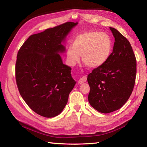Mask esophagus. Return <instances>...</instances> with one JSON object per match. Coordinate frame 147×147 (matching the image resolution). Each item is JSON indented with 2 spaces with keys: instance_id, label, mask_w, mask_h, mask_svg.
<instances>
[{
  "instance_id": "1",
  "label": "esophagus",
  "mask_w": 147,
  "mask_h": 147,
  "mask_svg": "<svg viewBox=\"0 0 147 147\" xmlns=\"http://www.w3.org/2000/svg\"><path fill=\"white\" fill-rule=\"evenodd\" d=\"M86 80H87V77L86 76H84L83 77L81 78L78 81V83L80 84H82V83H83L86 82Z\"/></svg>"
}]
</instances>
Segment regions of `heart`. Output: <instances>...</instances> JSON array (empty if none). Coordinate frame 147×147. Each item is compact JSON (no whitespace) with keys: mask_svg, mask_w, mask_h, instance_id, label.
<instances>
[{"mask_svg":"<svg viewBox=\"0 0 147 147\" xmlns=\"http://www.w3.org/2000/svg\"><path fill=\"white\" fill-rule=\"evenodd\" d=\"M113 49V42L107 34L96 31H88L78 35L73 45L67 50V59L71 65H74L82 55V61L87 66L96 68L104 65L110 57Z\"/></svg>","mask_w":147,"mask_h":147,"instance_id":"heart-1","label":"heart"}]
</instances>
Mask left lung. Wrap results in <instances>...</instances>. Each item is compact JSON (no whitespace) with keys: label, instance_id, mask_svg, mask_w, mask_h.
Instances as JSON below:
<instances>
[{"label":"left lung","instance_id":"left-lung-1","mask_svg":"<svg viewBox=\"0 0 147 147\" xmlns=\"http://www.w3.org/2000/svg\"><path fill=\"white\" fill-rule=\"evenodd\" d=\"M110 30L115 38L110 57L93 69L87 78L90 104L104 114L118 110L127 102L136 74V59L129 42L116 29L110 27Z\"/></svg>","mask_w":147,"mask_h":147}]
</instances>
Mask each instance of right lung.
Here are the masks:
<instances>
[{"label": "right lung", "instance_id": "1", "mask_svg": "<svg viewBox=\"0 0 147 147\" xmlns=\"http://www.w3.org/2000/svg\"><path fill=\"white\" fill-rule=\"evenodd\" d=\"M78 23L66 22L29 36L19 50L16 81L21 96L29 107L42 116L54 117L67 104L76 84L71 68L62 62L61 44Z\"/></svg>", "mask_w": 147, "mask_h": 147}]
</instances>
